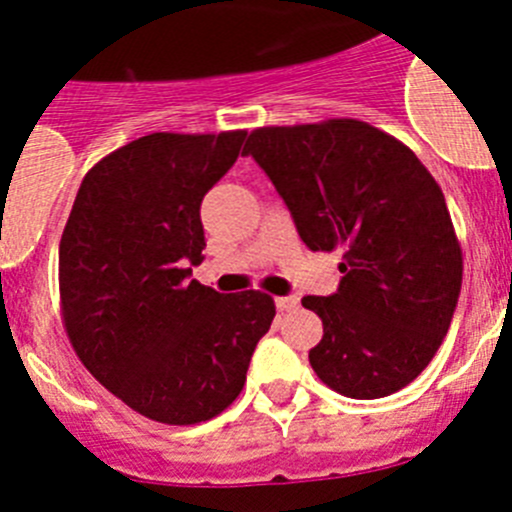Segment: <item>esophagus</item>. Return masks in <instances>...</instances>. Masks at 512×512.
I'll list each match as a JSON object with an SVG mask.
<instances>
[{
  "label": "esophagus",
  "mask_w": 512,
  "mask_h": 512,
  "mask_svg": "<svg viewBox=\"0 0 512 512\" xmlns=\"http://www.w3.org/2000/svg\"><path fill=\"white\" fill-rule=\"evenodd\" d=\"M277 307L282 312H292V310H297V307H300V300H297V297H277Z\"/></svg>",
  "instance_id": "esophagus-1"
}]
</instances>
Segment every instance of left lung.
I'll return each mask as SVG.
<instances>
[{"label": "left lung", "mask_w": 512, "mask_h": 512, "mask_svg": "<svg viewBox=\"0 0 512 512\" xmlns=\"http://www.w3.org/2000/svg\"><path fill=\"white\" fill-rule=\"evenodd\" d=\"M256 158L312 251H341L310 366L338 395L408 387L449 333L464 259L438 182L402 140L354 117L251 130Z\"/></svg>", "instance_id": "left-lung-1"}]
</instances>
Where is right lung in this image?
Returning a JSON list of instances; mask_svg holds the SVG:
<instances>
[{
  "instance_id": "right-lung-1",
  "label": "right lung",
  "mask_w": 512,
  "mask_h": 512,
  "mask_svg": "<svg viewBox=\"0 0 512 512\" xmlns=\"http://www.w3.org/2000/svg\"><path fill=\"white\" fill-rule=\"evenodd\" d=\"M246 130L151 133L92 166L58 246L66 336L99 384L156 423L194 425L241 395L277 315L259 289L220 295L202 264L200 205Z\"/></svg>"
}]
</instances>
